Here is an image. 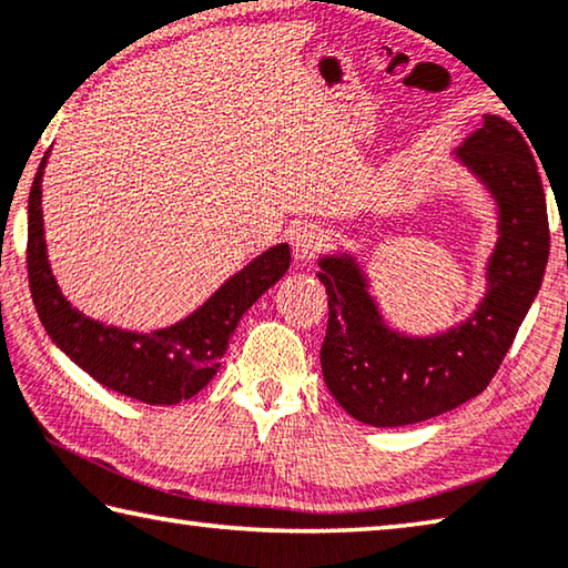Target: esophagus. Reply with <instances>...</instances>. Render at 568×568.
<instances>
[{"instance_id":"obj_1","label":"esophagus","mask_w":568,"mask_h":568,"mask_svg":"<svg viewBox=\"0 0 568 568\" xmlns=\"http://www.w3.org/2000/svg\"><path fill=\"white\" fill-rule=\"evenodd\" d=\"M323 242H326V235H323V230L313 222H298L291 230L293 255L298 260H311L313 255H318Z\"/></svg>"}]
</instances>
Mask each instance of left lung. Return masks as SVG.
Wrapping results in <instances>:
<instances>
[{
	"mask_svg": "<svg viewBox=\"0 0 568 568\" xmlns=\"http://www.w3.org/2000/svg\"><path fill=\"white\" fill-rule=\"evenodd\" d=\"M526 139L500 115H485L455 151L498 202L488 291L460 326L425 338L392 331L354 257L318 260L328 293L323 379L354 419L372 427L414 425L478 397L498 372L541 287L551 240L544 184Z\"/></svg>",
	"mask_w": 568,
	"mask_h": 568,
	"instance_id": "obj_1",
	"label": "left lung"
}]
</instances>
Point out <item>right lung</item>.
<instances>
[{"mask_svg":"<svg viewBox=\"0 0 568 568\" xmlns=\"http://www.w3.org/2000/svg\"><path fill=\"white\" fill-rule=\"evenodd\" d=\"M44 164L48 154L34 174L27 210V277L44 331L108 389L146 404H179L194 397L217 374L240 318L291 267V247L275 245L263 252L174 326L151 333L103 326L65 301L50 270L42 232Z\"/></svg>","mask_w":568,"mask_h":568,"instance_id":"1","label":"right lung"}]
</instances>
